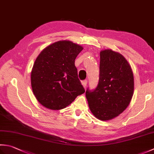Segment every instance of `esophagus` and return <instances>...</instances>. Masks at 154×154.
<instances>
[{"instance_id": "obj_1", "label": "esophagus", "mask_w": 154, "mask_h": 154, "mask_svg": "<svg viewBox=\"0 0 154 154\" xmlns=\"http://www.w3.org/2000/svg\"><path fill=\"white\" fill-rule=\"evenodd\" d=\"M87 84V80H85V81H82V85H83V87H84V88H85V89L86 88Z\"/></svg>"}]
</instances>
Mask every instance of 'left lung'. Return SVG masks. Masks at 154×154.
<instances>
[{"instance_id": "obj_1", "label": "left lung", "mask_w": 154, "mask_h": 154, "mask_svg": "<svg viewBox=\"0 0 154 154\" xmlns=\"http://www.w3.org/2000/svg\"><path fill=\"white\" fill-rule=\"evenodd\" d=\"M99 83L85 95L89 109L96 118L108 121L128 107L133 97L134 77L130 65L121 53L111 49L100 52Z\"/></svg>"}]
</instances>
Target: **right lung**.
I'll list each match as a JSON object with an SVG mask.
<instances>
[{
  "instance_id": "right-lung-1",
  "label": "right lung",
  "mask_w": 154,
  "mask_h": 154,
  "mask_svg": "<svg viewBox=\"0 0 154 154\" xmlns=\"http://www.w3.org/2000/svg\"><path fill=\"white\" fill-rule=\"evenodd\" d=\"M83 49L71 41H59L41 51L31 73L32 92L43 106L64 109L85 89L78 78L75 60Z\"/></svg>"
}]
</instances>
